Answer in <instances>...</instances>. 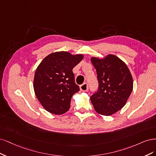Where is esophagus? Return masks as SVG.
Instances as JSON below:
<instances>
[{"instance_id":"34e87169","label":"esophagus","mask_w":156,"mask_h":156,"mask_svg":"<svg viewBox=\"0 0 156 156\" xmlns=\"http://www.w3.org/2000/svg\"><path fill=\"white\" fill-rule=\"evenodd\" d=\"M80 90H81L82 91H83V92L87 91V90H88V89H89L88 84L87 83H83V84H82L81 85H80Z\"/></svg>"}]
</instances>
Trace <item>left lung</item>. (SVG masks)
I'll list each match as a JSON object with an SVG mask.
<instances>
[{
    "label": "left lung",
    "instance_id": "left-lung-1",
    "mask_svg": "<svg viewBox=\"0 0 156 156\" xmlns=\"http://www.w3.org/2000/svg\"><path fill=\"white\" fill-rule=\"evenodd\" d=\"M96 69L98 87L91 96L94 109L109 116L122 109L133 89V79L126 65L115 55L104 59L91 58Z\"/></svg>",
    "mask_w": 156,
    "mask_h": 156
}]
</instances>
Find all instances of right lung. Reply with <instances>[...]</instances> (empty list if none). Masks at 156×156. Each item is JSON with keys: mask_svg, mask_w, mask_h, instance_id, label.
I'll use <instances>...</instances> for the list:
<instances>
[{"mask_svg": "<svg viewBox=\"0 0 156 156\" xmlns=\"http://www.w3.org/2000/svg\"><path fill=\"white\" fill-rule=\"evenodd\" d=\"M83 58L82 54L57 52L49 54L39 65L34 76V89L47 112L62 115L69 109L73 95L80 91L73 69Z\"/></svg>", "mask_w": 156, "mask_h": 156, "instance_id": "add662e5", "label": "right lung"}]
</instances>
